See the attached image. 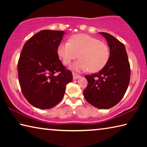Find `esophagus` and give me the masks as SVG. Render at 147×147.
<instances>
[{"instance_id": "1", "label": "esophagus", "mask_w": 147, "mask_h": 147, "mask_svg": "<svg viewBox=\"0 0 147 147\" xmlns=\"http://www.w3.org/2000/svg\"><path fill=\"white\" fill-rule=\"evenodd\" d=\"M73 79L74 80H76L79 78H80L81 76L80 75H78V74H77L76 73H73Z\"/></svg>"}]
</instances>
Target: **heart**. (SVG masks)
I'll use <instances>...</instances> for the list:
<instances>
[{
	"label": "heart",
	"instance_id": "heart-1",
	"mask_svg": "<svg viewBox=\"0 0 147 147\" xmlns=\"http://www.w3.org/2000/svg\"><path fill=\"white\" fill-rule=\"evenodd\" d=\"M58 54L65 65L80 58L72 68L78 71L89 70L98 72L104 67L109 60L108 46L95 38L85 34L72 36L69 42H63L58 47Z\"/></svg>",
	"mask_w": 147,
	"mask_h": 147
}]
</instances>
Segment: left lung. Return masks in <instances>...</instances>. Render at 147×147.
Segmentation results:
<instances>
[{
    "label": "left lung",
    "instance_id": "obj_1",
    "mask_svg": "<svg viewBox=\"0 0 147 147\" xmlns=\"http://www.w3.org/2000/svg\"><path fill=\"white\" fill-rule=\"evenodd\" d=\"M106 39L110 51L108 63L98 73L87 75L88 86L84 91L86 101L100 109H109L123 98L130 78V66L124 44L106 32H99Z\"/></svg>",
    "mask_w": 147,
    "mask_h": 147
}]
</instances>
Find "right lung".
Wrapping results in <instances>:
<instances>
[{
    "label": "right lung",
    "instance_id": "add662e5",
    "mask_svg": "<svg viewBox=\"0 0 147 147\" xmlns=\"http://www.w3.org/2000/svg\"><path fill=\"white\" fill-rule=\"evenodd\" d=\"M65 32L44 30L24 45L17 69L23 95L39 109H50L63 98L66 85L73 80L71 71L63 65L58 47Z\"/></svg>",
    "mask_w": 147,
    "mask_h": 147
}]
</instances>
